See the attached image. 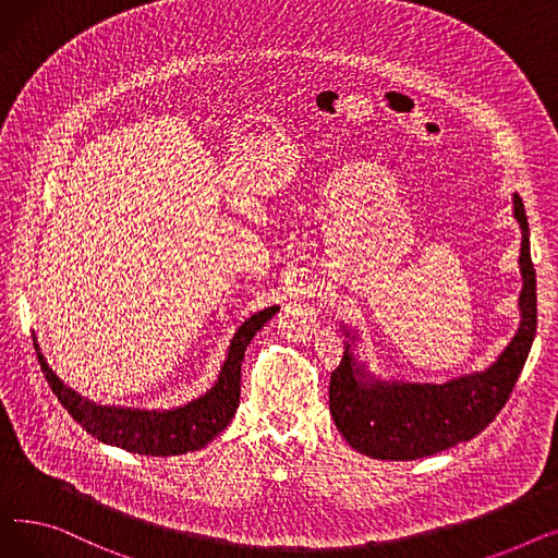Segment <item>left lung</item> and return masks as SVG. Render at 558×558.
Here are the masks:
<instances>
[{
    "mask_svg": "<svg viewBox=\"0 0 558 558\" xmlns=\"http://www.w3.org/2000/svg\"><path fill=\"white\" fill-rule=\"evenodd\" d=\"M513 217L522 230L518 299L520 326L486 371L444 385L379 379L353 353L357 335L343 326V360L330 375V412L337 429L371 459L412 461L471 441L507 404L536 337V271L530 253V223L513 194Z\"/></svg>",
    "mask_w": 558,
    "mask_h": 558,
    "instance_id": "obj_1",
    "label": "left lung"
}]
</instances>
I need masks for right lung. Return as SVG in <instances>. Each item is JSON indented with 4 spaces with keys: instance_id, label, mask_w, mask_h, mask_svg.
I'll use <instances>...</instances> for the list:
<instances>
[{
    "instance_id": "add662e5",
    "label": "right lung",
    "mask_w": 558,
    "mask_h": 558,
    "mask_svg": "<svg viewBox=\"0 0 558 558\" xmlns=\"http://www.w3.org/2000/svg\"><path fill=\"white\" fill-rule=\"evenodd\" d=\"M280 307H267L248 316L230 339L223 366L217 383L203 396L173 409H131L108 407L85 400L65 387L49 368L45 355L38 350V360L51 391L72 414V418L101 444L117 446L135 454L171 457L185 454L208 446L213 438L226 429L240 407L242 360L251 339L264 328Z\"/></svg>"
}]
</instances>
